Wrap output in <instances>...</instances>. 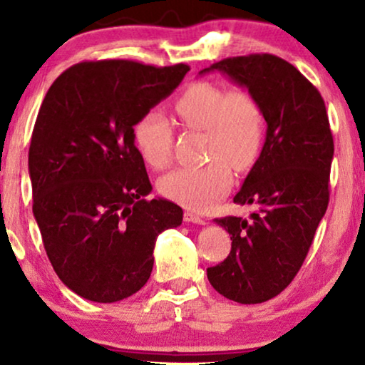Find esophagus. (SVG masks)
<instances>
[{"label":"esophagus","instance_id":"1","mask_svg":"<svg viewBox=\"0 0 365 365\" xmlns=\"http://www.w3.org/2000/svg\"><path fill=\"white\" fill-rule=\"evenodd\" d=\"M184 221L192 222V224H206V219H204L202 216H199V214H196V212H192V211L184 212Z\"/></svg>","mask_w":365,"mask_h":365}]
</instances>
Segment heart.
<instances>
[{"label":"heart","instance_id":"obj_1","mask_svg":"<svg viewBox=\"0 0 365 365\" xmlns=\"http://www.w3.org/2000/svg\"><path fill=\"white\" fill-rule=\"evenodd\" d=\"M174 114L186 131H204L201 168H181L159 181V191L189 209L202 211L221 199L232 184L231 166L252 168L266 138V114L247 88L226 89L212 83H194L174 99ZM143 161L153 169L171 163L174 131L166 118L149 111L134 128Z\"/></svg>","mask_w":365,"mask_h":365}]
</instances>
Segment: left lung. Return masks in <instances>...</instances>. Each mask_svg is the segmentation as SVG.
Here are the masks:
<instances>
[{
  "label": "left lung",
  "instance_id": "1",
  "mask_svg": "<svg viewBox=\"0 0 365 365\" xmlns=\"http://www.w3.org/2000/svg\"><path fill=\"white\" fill-rule=\"evenodd\" d=\"M221 71L252 91L266 114L261 156L234 202L256 206L251 219H214L231 236V252L207 267L211 286L239 304L281 294L301 269L329 204L334 139L317 88L274 54L226 58L202 69Z\"/></svg>",
  "mask_w": 365,
  "mask_h": 365
}]
</instances>
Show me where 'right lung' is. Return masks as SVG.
Instances as JSON below:
<instances>
[{
    "label": "right lung",
    "instance_id": "1",
    "mask_svg": "<svg viewBox=\"0 0 365 365\" xmlns=\"http://www.w3.org/2000/svg\"><path fill=\"white\" fill-rule=\"evenodd\" d=\"M187 71L182 63L84 61L59 74L43 99L28 156L33 214L54 272L88 301L138 292L158 236L181 226L178 204L146 199L153 187L134 126Z\"/></svg>",
    "mask_w": 365,
    "mask_h": 365
}]
</instances>
